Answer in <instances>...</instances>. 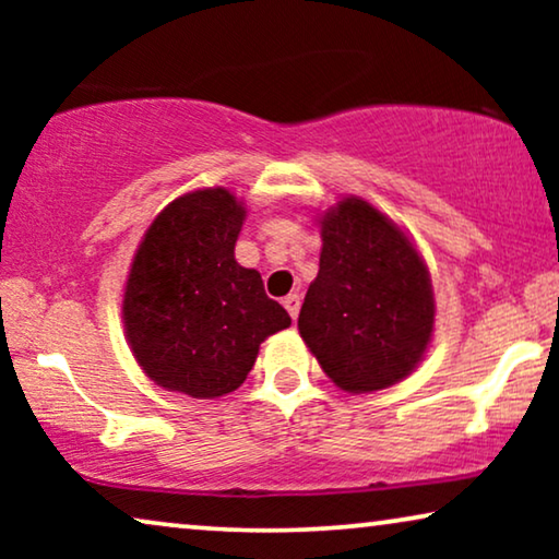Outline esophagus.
Returning a JSON list of instances; mask_svg holds the SVG:
<instances>
[{"label": "esophagus", "instance_id": "34e87169", "mask_svg": "<svg viewBox=\"0 0 559 559\" xmlns=\"http://www.w3.org/2000/svg\"><path fill=\"white\" fill-rule=\"evenodd\" d=\"M282 305H285V308H287L289 318L297 320V312H300V295H287L285 300H282Z\"/></svg>", "mask_w": 559, "mask_h": 559}]
</instances>
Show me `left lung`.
<instances>
[{
    "instance_id": "left-lung-1",
    "label": "left lung",
    "mask_w": 559,
    "mask_h": 559,
    "mask_svg": "<svg viewBox=\"0 0 559 559\" xmlns=\"http://www.w3.org/2000/svg\"><path fill=\"white\" fill-rule=\"evenodd\" d=\"M320 270L297 328L346 392H377L423 361L435 325L430 272L407 234L361 198L320 218Z\"/></svg>"
}]
</instances>
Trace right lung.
<instances>
[{
  "label": "right lung",
  "instance_id": "obj_1",
  "mask_svg": "<svg viewBox=\"0 0 559 559\" xmlns=\"http://www.w3.org/2000/svg\"><path fill=\"white\" fill-rule=\"evenodd\" d=\"M243 216L226 188L195 190L175 198L136 249L121 316L136 364L163 389L193 400L234 392L266 335L289 328L262 274L234 259Z\"/></svg>",
  "mask_w": 559,
  "mask_h": 559
}]
</instances>
